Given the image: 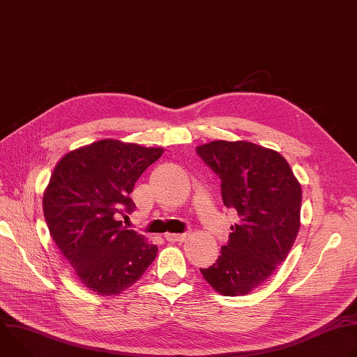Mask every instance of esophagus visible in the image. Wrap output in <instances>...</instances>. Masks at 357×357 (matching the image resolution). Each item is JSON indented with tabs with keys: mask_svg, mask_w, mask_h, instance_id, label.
<instances>
[{
	"mask_svg": "<svg viewBox=\"0 0 357 357\" xmlns=\"http://www.w3.org/2000/svg\"><path fill=\"white\" fill-rule=\"evenodd\" d=\"M189 237V234L188 233H183V234H176V233H167L165 234V238L168 240V241H171V243H176V241H185L186 238Z\"/></svg>",
	"mask_w": 357,
	"mask_h": 357,
	"instance_id": "esophagus-1",
	"label": "esophagus"
}]
</instances>
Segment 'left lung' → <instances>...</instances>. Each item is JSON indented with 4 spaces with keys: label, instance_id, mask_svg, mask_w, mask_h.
<instances>
[{
    "label": "left lung",
    "instance_id": "1",
    "mask_svg": "<svg viewBox=\"0 0 357 357\" xmlns=\"http://www.w3.org/2000/svg\"><path fill=\"white\" fill-rule=\"evenodd\" d=\"M196 152L222 179L225 206L240 219L216 263L200 273L222 295H245L270 278L295 243L301 183L280 152L250 141L216 139Z\"/></svg>",
    "mask_w": 357,
    "mask_h": 357
}]
</instances>
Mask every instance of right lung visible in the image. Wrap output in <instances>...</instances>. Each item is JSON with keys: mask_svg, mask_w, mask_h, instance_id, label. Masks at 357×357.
<instances>
[{"mask_svg": "<svg viewBox=\"0 0 357 357\" xmlns=\"http://www.w3.org/2000/svg\"><path fill=\"white\" fill-rule=\"evenodd\" d=\"M162 154L161 146L105 138L69 151L45 188L50 237L80 282L101 296L130 288L157 257L158 247L120 218L134 211L135 182Z\"/></svg>", "mask_w": 357, "mask_h": 357, "instance_id": "add662e5", "label": "right lung"}]
</instances>
